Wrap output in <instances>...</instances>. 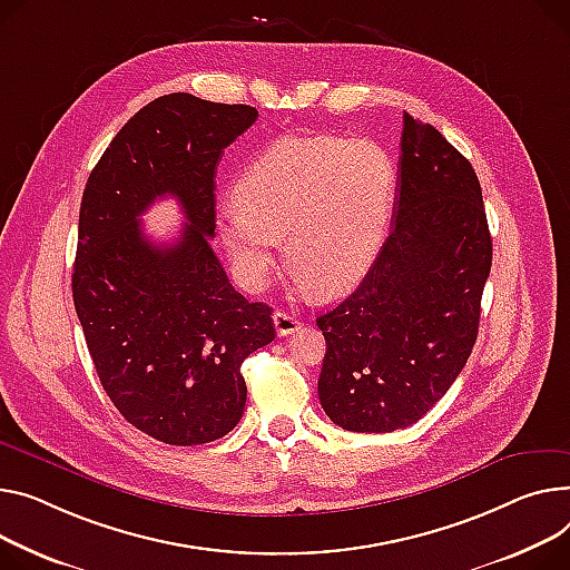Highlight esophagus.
Wrapping results in <instances>:
<instances>
[{
	"label": "esophagus",
	"mask_w": 570,
	"mask_h": 570,
	"mask_svg": "<svg viewBox=\"0 0 570 570\" xmlns=\"http://www.w3.org/2000/svg\"><path fill=\"white\" fill-rule=\"evenodd\" d=\"M273 321H275V330H277L279 336H288V334H293V332L302 325L295 314L284 312V309H277L275 316H273Z\"/></svg>",
	"instance_id": "esophagus-1"
}]
</instances>
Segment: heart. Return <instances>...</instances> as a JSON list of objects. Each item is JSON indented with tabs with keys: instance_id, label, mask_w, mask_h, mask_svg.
<instances>
[{
	"instance_id": "1",
	"label": "heart",
	"mask_w": 570,
	"mask_h": 570,
	"mask_svg": "<svg viewBox=\"0 0 570 570\" xmlns=\"http://www.w3.org/2000/svg\"><path fill=\"white\" fill-rule=\"evenodd\" d=\"M396 167L371 139L293 135L273 141L240 171L234 204L215 229L238 284L261 291L279 238L299 288H353L383 247Z\"/></svg>"
}]
</instances>
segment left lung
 Here are the masks:
<instances>
[{
  "label": "left lung",
  "mask_w": 570,
  "mask_h": 570,
  "mask_svg": "<svg viewBox=\"0 0 570 570\" xmlns=\"http://www.w3.org/2000/svg\"><path fill=\"white\" fill-rule=\"evenodd\" d=\"M392 219L360 286L316 318L327 341L321 405L355 433L405 429L446 394L474 348L492 263L470 160L407 111Z\"/></svg>",
  "instance_id": "obj_1"
}]
</instances>
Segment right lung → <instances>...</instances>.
I'll return each instance as SVG.
<instances>
[{
	"label": "right lung",
	"instance_id": "obj_1",
	"mask_svg": "<svg viewBox=\"0 0 570 570\" xmlns=\"http://www.w3.org/2000/svg\"><path fill=\"white\" fill-rule=\"evenodd\" d=\"M258 117L189 94L141 107L94 167L80 206L72 302L100 385L141 433L193 446L240 422V366L275 334L271 307L245 299L213 252L215 174ZM179 199L188 222L150 244L138 215Z\"/></svg>",
	"mask_w": 570,
	"mask_h": 570
}]
</instances>
